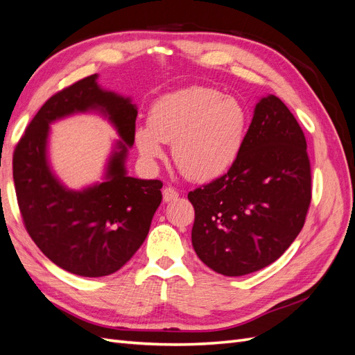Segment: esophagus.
<instances>
[{
    "mask_svg": "<svg viewBox=\"0 0 355 355\" xmlns=\"http://www.w3.org/2000/svg\"><path fill=\"white\" fill-rule=\"evenodd\" d=\"M178 197H179V192H178L175 188H171V187L164 188V191H163V200H164L166 202L175 201V200H178Z\"/></svg>",
    "mask_w": 355,
    "mask_h": 355,
    "instance_id": "obj_1",
    "label": "esophagus"
}]
</instances>
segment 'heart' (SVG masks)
I'll return each mask as SVG.
<instances>
[{
  "instance_id": "1",
  "label": "heart",
  "mask_w": 355,
  "mask_h": 355,
  "mask_svg": "<svg viewBox=\"0 0 355 355\" xmlns=\"http://www.w3.org/2000/svg\"><path fill=\"white\" fill-rule=\"evenodd\" d=\"M249 114L216 89L192 87L164 94L149 110L148 125L135 128V145L149 166L171 145L178 168L188 179L210 182L227 175L243 151Z\"/></svg>"
}]
</instances>
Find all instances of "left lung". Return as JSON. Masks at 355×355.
<instances>
[{
    "label": "left lung",
    "mask_w": 355,
    "mask_h": 355,
    "mask_svg": "<svg viewBox=\"0 0 355 355\" xmlns=\"http://www.w3.org/2000/svg\"><path fill=\"white\" fill-rule=\"evenodd\" d=\"M188 200L192 245L214 272L259 271L288 249L305 223L311 167L302 128L277 96L256 103L237 163Z\"/></svg>",
    "instance_id": "left-lung-1"
}]
</instances>
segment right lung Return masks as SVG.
Instances as JSON below:
<instances>
[{
	"instance_id": "obj_1",
	"label": "right lung",
	"mask_w": 355,
	"mask_h": 355,
	"mask_svg": "<svg viewBox=\"0 0 355 355\" xmlns=\"http://www.w3.org/2000/svg\"><path fill=\"white\" fill-rule=\"evenodd\" d=\"M99 75L80 80L41 106L13 155V179L28 234L49 259L71 274L103 277L132 259L145 241L161 198V180L127 175L137 106L102 89ZM98 113L116 128L103 180L68 189L48 159L49 124L75 113Z\"/></svg>"
}]
</instances>
